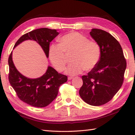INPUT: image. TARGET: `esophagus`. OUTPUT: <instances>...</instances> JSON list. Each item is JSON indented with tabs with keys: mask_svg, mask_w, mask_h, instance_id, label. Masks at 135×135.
Wrapping results in <instances>:
<instances>
[{
	"mask_svg": "<svg viewBox=\"0 0 135 135\" xmlns=\"http://www.w3.org/2000/svg\"><path fill=\"white\" fill-rule=\"evenodd\" d=\"M73 77H68V80H71V79H73Z\"/></svg>",
	"mask_w": 135,
	"mask_h": 135,
	"instance_id": "obj_1",
	"label": "esophagus"
}]
</instances>
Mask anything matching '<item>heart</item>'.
<instances>
[{"mask_svg": "<svg viewBox=\"0 0 135 135\" xmlns=\"http://www.w3.org/2000/svg\"><path fill=\"white\" fill-rule=\"evenodd\" d=\"M60 44H52L49 48V58L58 71L65 70L67 56L72 54L71 63L68 66L66 74L75 75L83 70H93L99 62L101 48L96 41L76 32L66 34L59 39Z\"/></svg>", "mask_w": 135, "mask_h": 135, "instance_id": "b5f03b06", "label": "heart"}]
</instances>
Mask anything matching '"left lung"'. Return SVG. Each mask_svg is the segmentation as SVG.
<instances>
[{"instance_id": "obj_1", "label": "left lung", "mask_w": 135, "mask_h": 135, "mask_svg": "<svg viewBox=\"0 0 135 135\" xmlns=\"http://www.w3.org/2000/svg\"><path fill=\"white\" fill-rule=\"evenodd\" d=\"M92 38L101 48L97 65L83 75V84L79 94L91 106H101L112 99L123 84L126 61L120 44L111 34L99 29H92Z\"/></svg>"}]
</instances>
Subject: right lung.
Wrapping results in <instances>:
<instances>
[{"label":"right lung","mask_w":135,"mask_h":135,"mask_svg":"<svg viewBox=\"0 0 135 135\" xmlns=\"http://www.w3.org/2000/svg\"><path fill=\"white\" fill-rule=\"evenodd\" d=\"M59 32L56 29L40 28L24 34L17 41L14 48L25 40H34L41 45L48 57L50 44ZM9 81L19 99L28 104L36 107H44L56 97L59 87L67 81V77L58 73L54 68L48 67L46 73L38 78H29L21 74L12 61V51L8 59Z\"/></svg>","instance_id":"add662e5"}]
</instances>
